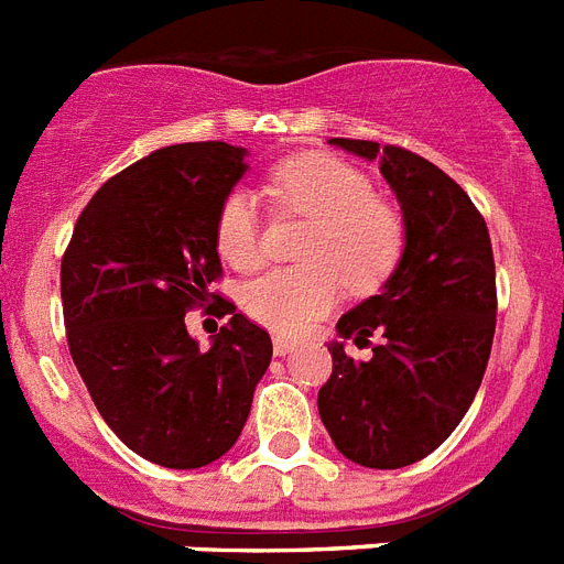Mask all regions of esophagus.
I'll return each instance as SVG.
<instances>
[{"label":"esophagus","instance_id":"obj_1","mask_svg":"<svg viewBox=\"0 0 564 564\" xmlns=\"http://www.w3.org/2000/svg\"><path fill=\"white\" fill-rule=\"evenodd\" d=\"M293 346H296V339L293 337H285V334H273V355L276 357H285Z\"/></svg>","mask_w":564,"mask_h":564}]
</instances>
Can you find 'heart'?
Masks as SVG:
<instances>
[{
    "instance_id": "heart-1",
    "label": "heart",
    "mask_w": 564,
    "mask_h": 564,
    "mask_svg": "<svg viewBox=\"0 0 564 564\" xmlns=\"http://www.w3.org/2000/svg\"><path fill=\"white\" fill-rule=\"evenodd\" d=\"M273 207L311 218L300 259L276 268L241 291V305L273 332H302L343 296V285L371 293L383 285L403 256L398 209L375 198L371 181L328 152H302L273 166L268 181ZM216 248L236 271L262 264V218L248 189H232L218 204Z\"/></svg>"
}]
</instances>
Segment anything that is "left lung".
Instances as JSON below:
<instances>
[{
    "label": "left lung",
    "instance_id": "8db88e82",
    "mask_svg": "<svg viewBox=\"0 0 564 564\" xmlns=\"http://www.w3.org/2000/svg\"><path fill=\"white\" fill-rule=\"evenodd\" d=\"M380 164L403 209V256L383 291L339 316V337L370 345L369 361L334 339V371L316 406L334 446L360 467L398 469L438 449L467 415L496 334L490 232L444 170L403 147L332 138Z\"/></svg>",
    "mask_w": 564,
    "mask_h": 564
}]
</instances>
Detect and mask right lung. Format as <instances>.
I'll return each instance as SVG.
<instances>
[{"instance_id": "right-lung-1", "label": "right lung", "mask_w": 564, "mask_h": 564, "mask_svg": "<svg viewBox=\"0 0 564 564\" xmlns=\"http://www.w3.org/2000/svg\"><path fill=\"white\" fill-rule=\"evenodd\" d=\"M245 155L221 141L175 143L126 166L91 195L59 268L68 351L97 412L161 467L221 458L271 366L268 332L232 302L221 300L230 323L207 351L184 323L221 276L216 213L248 172Z\"/></svg>"}]
</instances>
